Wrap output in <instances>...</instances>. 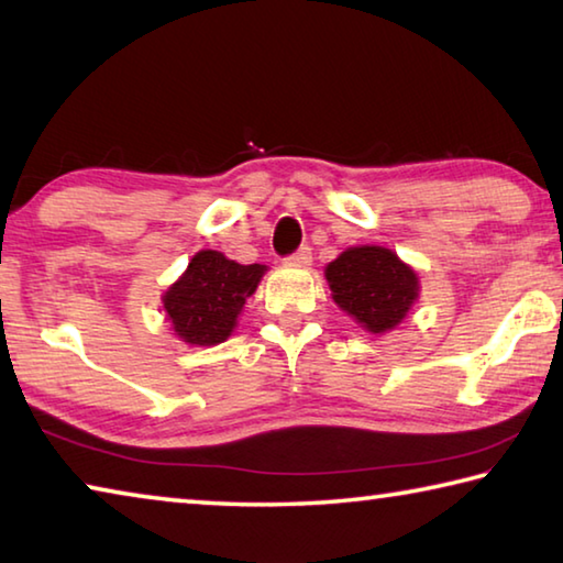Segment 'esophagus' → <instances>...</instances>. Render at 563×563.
<instances>
[{
    "label": "esophagus",
    "instance_id": "obj_1",
    "mask_svg": "<svg viewBox=\"0 0 563 563\" xmlns=\"http://www.w3.org/2000/svg\"><path fill=\"white\" fill-rule=\"evenodd\" d=\"M288 263L290 265H298V268H308V265L312 263V253H310V247L305 245V247H300V251H295L290 258H288Z\"/></svg>",
    "mask_w": 563,
    "mask_h": 563
}]
</instances>
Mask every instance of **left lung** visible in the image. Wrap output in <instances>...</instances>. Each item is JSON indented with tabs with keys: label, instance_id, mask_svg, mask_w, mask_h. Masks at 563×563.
Masks as SVG:
<instances>
[{
	"label": "left lung",
	"instance_id": "8db88e82",
	"mask_svg": "<svg viewBox=\"0 0 563 563\" xmlns=\"http://www.w3.org/2000/svg\"><path fill=\"white\" fill-rule=\"evenodd\" d=\"M332 300L367 332L395 330L419 298V278L383 245L342 251L325 268Z\"/></svg>",
	"mask_w": 563,
	"mask_h": 563
}]
</instances>
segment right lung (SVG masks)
Listing matches in <instances>:
<instances>
[{
  "label": "right lung",
  "mask_w": 563,
  "mask_h": 563,
  "mask_svg": "<svg viewBox=\"0 0 563 563\" xmlns=\"http://www.w3.org/2000/svg\"><path fill=\"white\" fill-rule=\"evenodd\" d=\"M265 265H241L218 251H198L186 273L164 292V310L188 345H218L231 335Z\"/></svg>",
  "instance_id": "1"
}]
</instances>
